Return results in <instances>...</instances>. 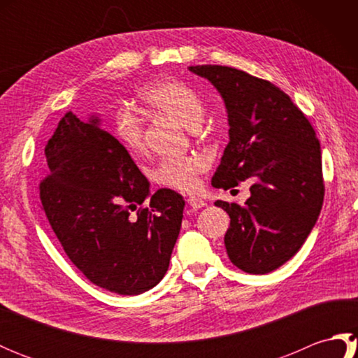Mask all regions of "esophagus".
Here are the masks:
<instances>
[{
	"label": "esophagus",
	"instance_id": "esophagus-1",
	"mask_svg": "<svg viewBox=\"0 0 358 358\" xmlns=\"http://www.w3.org/2000/svg\"><path fill=\"white\" fill-rule=\"evenodd\" d=\"M187 204L191 206L192 209H200L203 206H206V203H204V200L201 199H196V196H189L187 199Z\"/></svg>",
	"mask_w": 358,
	"mask_h": 358
}]
</instances>
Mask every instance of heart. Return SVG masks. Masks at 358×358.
<instances>
[{"label": "heart", "instance_id": "obj_1", "mask_svg": "<svg viewBox=\"0 0 358 358\" xmlns=\"http://www.w3.org/2000/svg\"><path fill=\"white\" fill-rule=\"evenodd\" d=\"M141 101L148 109L177 120L186 127H196L204 117V104L192 87L181 81L162 80L143 90ZM113 134L126 150L140 155L144 150V132L138 117L131 110H120L113 118ZM208 163L201 157L163 158L150 171V178L159 186L191 192L199 186V173Z\"/></svg>", "mask_w": 358, "mask_h": 358}]
</instances>
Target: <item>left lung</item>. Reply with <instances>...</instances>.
<instances>
[{"instance_id": "8db88e82", "label": "left lung", "mask_w": 358, "mask_h": 358, "mask_svg": "<svg viewBox=\"0 0 358 358\" xmlns=\"http://www.w3.org/2000/svg\"><path fill=\"white\" fill-rule=\"evenodd\" d=\"M222 95L229 143L212 177L224 191L252 178L245 206L218 200L231 226L224 246L249 273H268L299 252L320 215L324 186L315 131L283 90L226 66H191Z\"/></svg>"}]
</instances>
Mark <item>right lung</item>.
I'll use <instances>...</instances> for the list:
<instances>
[{
	"label": "right lung",
	"mask_w": 358,
	"mask_h": 358,
	"mask_svg": "<svg viewBox=\"0 0 358 358\" xmlns=\"http://www.w3.org/2000/svg\"><path fill=\"white\" fill-rule=\"evenodd\" d=\"M44 155L40 199L71 262L120 295L157 286L178 238L183 196L171 189L150 194L146 177L95 113L81 121L67 112Z\"/></svg>",
	"instance_id": "right-lung-1"
}]
</instances>
